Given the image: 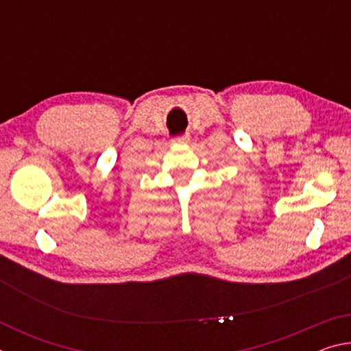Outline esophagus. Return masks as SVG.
<instances>
[{"mask_svg":"<svg viewBox=\"0 0 351 351\" xmlns=\"http://www.w3.org/2000/svg\"><path fill=\"white\" fill-rule=\"evenodd\" d=\"M189 142H190V136L189 134L176 136V138H173V144H189Z\"/></svg>","mask_w":351,"mask_h":351,"instance_id":"esophagus-1","label":"esophagus"}]
</instances>
